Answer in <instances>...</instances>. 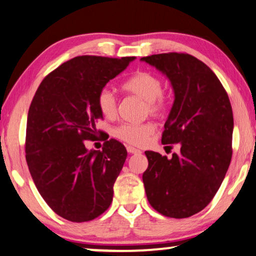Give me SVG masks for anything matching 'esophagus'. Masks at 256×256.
I'll return each instance as SVG.
<instances>
[{
    "instance_id": "34e87169",
    "label": "esophagus",
    "mask_w": 256,
    "mask_h": 256,
    "mask_svg": "<svg viewBox=\"0 0 256 256\" xmlns=\"http://www.w3.org/2000/svg\"><path fill=\"white\" fill-rule=\"evenodd\" d=\"M126 150H128V152L130 154H138V153H142V152H140V150L134 148V147H133V146H128Z\"/></svg>"
}]
</instances>
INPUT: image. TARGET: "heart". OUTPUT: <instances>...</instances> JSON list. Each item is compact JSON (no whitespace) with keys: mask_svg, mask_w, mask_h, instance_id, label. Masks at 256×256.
<instances>
[{"mask_svg":"<svg viewBox=\"0 0 256 256\" xmlns=\"http://www.w3.org/2000/svg\"><path fill=\"white\" fill-rule=\"evenodd\" d=\"M125 92L146 100L148 112L159 116L164 112L166 100L162 94L164 84L160 78L150 72H138L122 86ZM97 109L106 118H114L117 112V100L114 94L104 88L98 92L96 98ZM153 133V126L148 123L131 124L123 123L114 128L112 134L122 142L130 145L142 146Z\"/></svg>","mask_w":256,"mask_h":256,"instance_id":"heart-1","label":"heart"}]
</instances>
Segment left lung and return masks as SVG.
I'll return each instance as SVG.
<instances>
[{
	"label": "left lung",
	"instance_id": "left-lung-1",
	"mask_svg": "<svg viewBox=\"0 0 256 256\" xmlns=\"http://www.w3.org/2000/svg\"><path fill=\"white\" fill-rule=\"evenodd\" d=\"M142 60L170 81L174 103L161 142L180 146L170 159L145 152L148 167L142 182L147 200L166 217L188 218L212 200L231 162V103L216 74L195 56L172 52Z\"/></svg>",
	"mask_w": 256,
	"mask_h": 256
}]
</instances>
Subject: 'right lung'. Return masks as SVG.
<instances>
[{
  "mask_svg": "<svg viewBox=\"0 0 256 256\" xmlns=\"http://www.w3.org/2000/svg\"><path fill=\"white\" fill-rule=\"evenodd\" d=\"M136 56H82L66 61L42 81L28 114L25 158L39 194L70 222L92 220L110 206L114 184L126 160L123 144L104 142L87 150L100 133L96 98Z\"/></svg>",
  "mask_w": 256,
  "mask_h": 256,
  "instance_id": "right-lung-1",
  "label": "right lung"
}]
</instances>
